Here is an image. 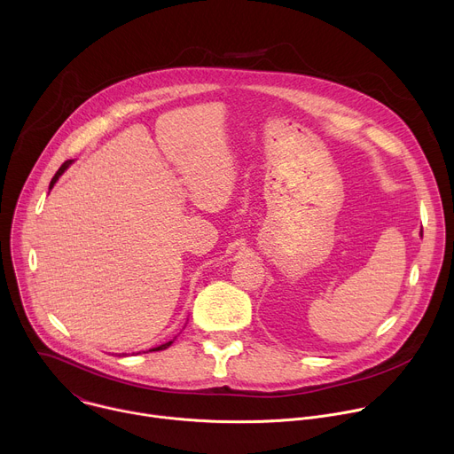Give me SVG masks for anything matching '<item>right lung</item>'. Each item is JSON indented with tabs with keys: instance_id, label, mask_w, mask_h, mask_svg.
I'll return each mask as SVG.
<instances>
[{
	"instance_id": "right-lung-1",
	"label": "right lung",
	"mask_w": 454,
	"mask_h": 454,
	"mask_svg": "<svg viewBox=\"0 0 454 454\" xmlns=\"http://www.w3.org/2000/svg\"><path fill=\"white\" fill-rule=\"evenodd\" d=\"M70 165H72V160H68V161H64V163H62V165H60V168H59V170H57V172H55V176H53V177H51V183H50V188H51V186H53V184H55V181H57V179H59V176H60V174H62V172H64V170H67V168H68V167H70ZM172 343H174V341H168V343H163V345H160V347H156V348H153V350H149V352H158V350H165V348H168V347H170V345H172Z\"/></svg>"
}]
</instances>
